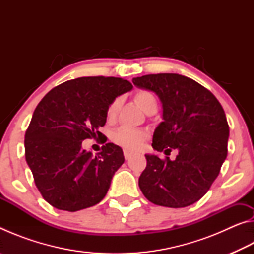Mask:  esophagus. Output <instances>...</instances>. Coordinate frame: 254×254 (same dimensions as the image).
I'll return each mask as SVG.
<instances>
[{
  "mask_svg": "<svg viewBox=\"0 0 254 254\" xmlns=\"http://www.w3.org/2000/svg\"><path fill=\"white\" fill-rule=\"evenodd\" d=\"M132 153L130 151H127V150H124V158H126V160H128V159L131 158Z\"/></svg>",
  "mask_w": 254,
  "mask_h": 254,
  "instance_id": "obj_1",
  "label": "esophagus"
}]
</instances>
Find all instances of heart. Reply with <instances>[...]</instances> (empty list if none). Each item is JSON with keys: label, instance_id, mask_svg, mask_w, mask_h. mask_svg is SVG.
Here are the masks:
<instances>
[{"label": "heart", "instance_id": "1", "mask_svg": "<svg viewBox=\"0 0 254 254\" xmlns=\"http://www.w3.org/2000/svg\"><path fill=\"white\" fill-rule=\"evenodd\" d=\"M134 100L136 104L139 105L144 112H147L150 107L157 105L156 97L152 93L148 91H137L134 95ZM121 106V98L117 97L110 103V105L106 109V119L111 121L118 114V111ZM147 139V133L142 130H137V128L122 127L118 128L117 131L113 132L112 134V140L114 143L121 145L122 148L134 151L142 145L143 141Z\"/></svg>", "mask_w": 254, "mask_h": 254}]
</instances>
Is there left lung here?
Wrapping results in <instances>:
<instances>
[{"instance_id": "8db88e82", "label": "left lung", "mask_w": 254, "mask_h": 254, "mask_svg": "<svg viewBox=\"0 0 254 254\" xmlns=\"http://www.w3.org/2000/svg\"><path fill=\"white\" fill-rule=\"evenodd\" d=\"M154 92L162 103V120L153 133L152 148L175 160L145 154L139 178L145 198L166 207H186L199 200L220 174L227 156L230 128L224 110L208 89L178 74H152L132 79Z\"/></svg>"}]
</instances>
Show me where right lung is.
Returning <instances> with one entry per match:
<instances>
[{
  "label": "right lung",
  "mask_w": 254,
  "mask_h": 254,
  "mask_svg": "<svg viewBox=\"0 0 254 254\" xmlns=\"http://www.w3.org/2000/svg\"><path fill=\"white\" fill-rule=\"evenodd\" d=\"M132 88L118 77H80L56 86L38 104L24 136L25 160L51 206L76 212L104 198L124 162L122 149L106 143L93 157L81 142L100 139L107 106Z\"/></svg>",
  "instance_id": "1"
}]
</instances>
